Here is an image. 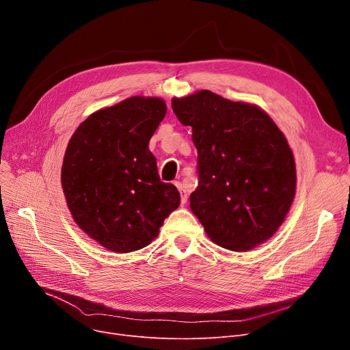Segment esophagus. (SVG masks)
<instances>
[{
  "mask_svg": "<svg viewBox=\"0 0 350 350\" xmlns=\"http://www.w3.org/2000/svg\"><path fill=\"white\" fill-rule=\"evenodd\" d=\"M174 185H176V187L178 189V191H180V197H181V206H185V204L187 203V193H186L185 187H183V185H181L180 181H176Z\"/></svg>",
  "mask_w": 350,
  "mask_h": 350,
  "instance_id": "1",
  "label": "esophagus"
}]
</instances>
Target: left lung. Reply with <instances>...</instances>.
Instances as JSON below:
<instances>
[{"label":"left lung","instance_id":"1","mask_svg":"<svg viewBox=\"0 0 350 350\" xmlns=\"http://www.w3.org/2000/svg\"><path fill=\"white\" fill-rule=\"evenodd\" d=\"M172 107L193 129L200 181L190 207L210 240L237 252L268 241L297 191L285 135L260 106L207 89L173 98Z\"/></svg>","mask_w":350,"mask_h":350}]
</instances>
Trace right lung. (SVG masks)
<instances>
[{"label":"right lung","mask_w":350,"mask_h":350,"mask_svg":"<svg viewBox=\"0 0 350 350\" xmlns=\"http://www.w3.org/2000/svg\"><path fill=\"white\" fill-rule=\"evenodd\" d=\"M165 112L161 98H127L92 113L68 143L61 172L68 208L83 232L112 252L149 245L180 206L149 150Z\"/></svg>","instance_id":"add662e5"}]
</instances>
